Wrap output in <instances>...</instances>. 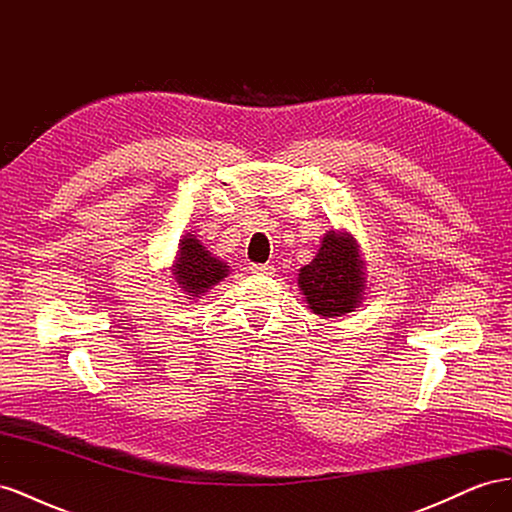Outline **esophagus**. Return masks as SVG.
<instances>
[{
	"mask_svg": "<svg viewBox=\"0 0 512 512\" xmlns=\"http://www.w3.org/2000/svg\"><path fill=\"white\" fill-rule=\"evenodd\" d=\"M250 271L256 275H273L275 267L273 265H250Z\"/></svg>",
	"mask_w": 512,
	"mask_h": 512,
	"instance_id": "34e87169",
	"label": "esophagus"
}]
</instances>
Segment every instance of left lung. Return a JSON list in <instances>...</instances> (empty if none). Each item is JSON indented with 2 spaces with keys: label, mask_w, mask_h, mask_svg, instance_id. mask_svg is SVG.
Listing matches in <instances>:
<instances>
[{
  "label": "left lung",
  "mask_w": 512,
  "mask_h": 512,
  "mask_svg": "<svg viewBox=\"0 0 512 512\" xmlns=\"http://www.w3.org/2000/svg\"><path fill=\"white\" fill-rule=\"evenodd\" d=\"M363 260L350 235L327 232L316 258L299 273V286L314 314L344 316L359 305L363 292Z\"/></svg>",
  "instance_id": "left-lung-1"
}]
</instances>
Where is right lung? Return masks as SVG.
<instances>
[{"mask_svg": "<svg viewBox=\"0 0 512 512\" xmlns=\"http://www.w3.org/2000/svg\"><path fill=\"white\" fill-rule=\"evenodd\" d=\"M173 273L177 284L190 297H198V294L207 292L211 286L224 280L228 267L218 258H213L194 235H188L179 243V258Z\"/></svg>", "mask_w": 512, "mask_h": 512, "instance_id": "right-lung-1", "label": "right lung"}]
</instances>
